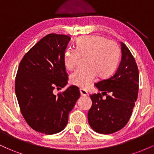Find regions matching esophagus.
Returning a JSON list of instances; mask_svg holds the SVG:
<instances>
[{"mask_svg":"<svg viewBox=\"0 0 154 154\" xmlns=\"http://www.w3.org/2000/svg\"><path fill=\"white\" fill-rule=\"evenodd\" d=\"M79 92H80V95H82V96H85V95H88V92L84 89H79Z\"/></svg>","mask_w":154,"mask_h":154,"instance_id":"esophagus-1","label":"esophagus"}]
</instances>
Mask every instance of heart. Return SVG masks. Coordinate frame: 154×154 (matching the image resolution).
Segmentation results:
<instances>
[{
    "label": "heart",
    "instance_id": "heart-1",
    "mask_svg": "<svg viewBox=\"0 0 154 154\" xmlns=\"http://www.w3.org/2000/svg\"><path fill=\"white\" fill-rule=\"evenodd\" d=\"M82 57H85L84 68H79L70 75L74 85L87 88L94 82L97 74L100 77L110 75L115 70L120 58L118 44L100 35H87L79 38L76 48H69L64 53L63 63L69 70L78 65Z\"/></svg>",
    "mask_w": 154,
    "mask_h": 154
}]
</instances>
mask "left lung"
Here are the masks:
<instances>
[{"instance_id": "1", "label": "left lung", "mask_w": 154, "mask_h": 154, "mask_svg": "<svg viewBox=\"0 0 154 154\" xmlns=\"http://www.w3.org/2000/svg\"><path fill=\"white\" fill-rule=\"evenodd\" d=\"M121 43L122 60L115 73L95 83L102 93L90 95L92 106L88 113L91 128L100 134H111L128 122L137 100L139 72L131 52ZM106 95V98L103 96Z\"/></svg>"}]
</instances>
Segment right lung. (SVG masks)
<instances>
[{
    "label": "right lung",
    "mask_w": 154,
    "mask_h": 154,
    "mask_svg": "<svg viewBox=\"0 0 154 154\" xmlns=\"http://www.w3.org/2000/svg\"><path fill=\"white\" fill-rule=\"evenodd\" d=\"M70 39L54 33L44 37L24 55L16 76L15 93L24 119L35 131L46 135L65 128L69 113L80 96L75 85L54 94L55 88L68 83L63 56Z\"/></svg>",
    "instance_id": "right-lung-1"
}]
</instances>
